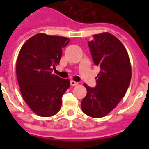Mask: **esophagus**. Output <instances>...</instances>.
<instances>
[{
	"label": "esophagus",
	"instance_id": "esophagus-1",
	"mask_svg": "<svg viewBox=\"0 0 149 149\" xmlns=\"http://www.w3.org/2000/svg\"><path fill=\"white\" fill-rule=\"evenodd\" d=\"M70 84H71L72 86H77V85H78V83L75 82L74 80H71V81H70Z\"/></svg>",
	"mask_w": 149,
	"mask_h": 149
}]
</instances>
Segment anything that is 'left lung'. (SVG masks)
I'll return each instance as SVG.
<instances>
[{
    "mask_svg": "<svg viewBox=\"0 0 149 149\" xmlns=\"http://www.w3.org/2000/svg\"><path fill=\"white\" fill-rule=\"evenodd\" d=\"M88 42L93 63L100 71L96 87L84 84L87 93L81 103L82 111L91 118H103L115 108L129 86L132 65L120 41L108 32L94 35Z\"/></svg>",
    "mask_w": 149,
    "mask_h": 149,
    "instance_id": "8db88e82",
    "label": "left lung"
}]
</instances>
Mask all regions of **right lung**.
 <instances>
[{"label":"right lung","mask_w":149,"mask_h":149,"mask_svg":"<svg viewBox=\"0 0 149 149\" xmlns=\"http://www.w3.org/2000/svg\"><path fill=\"white\" fill-rule=\"evenodd\" d=\"M70 38L36 34L22 45L16 62V75L22 97L40 117H51L59 111L62 97L70 87L69 79L52 74L59 63L62 49Z\"/></svg>","instance_id":"1"}]
</instances>
